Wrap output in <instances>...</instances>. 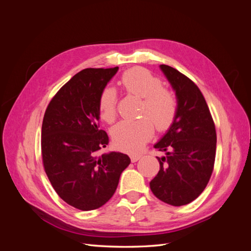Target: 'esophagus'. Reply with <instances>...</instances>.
I'll use <instances>...</instances> for the list:
<instances>
[{
  "label": "esophagus",
  "instance_id": "esophagus-1",
  "mask_svg": "<svg viewBox=\"0 0 251 251\" xmlns=\"http://www.w3.org/2000/svg\"><path fill=\"white\" fill-rule=\"evenodd\" d=\"M141 157H142V156H141L140 154H133V155H131V161H132V162L138 161Z\"/></svg>",
  "mask_w": 251,
  "mask_h": 251
}]
</instances>
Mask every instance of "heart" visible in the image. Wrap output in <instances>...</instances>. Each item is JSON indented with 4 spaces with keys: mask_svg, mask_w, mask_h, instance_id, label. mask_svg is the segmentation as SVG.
<instances>
[{
    "mask_svg": "<svg viewBox=\"0 0 251 251\" xmlns=\"http://www.w3.org/2000/svg\"><path fill=\"white\" fill-rule=\"evenodd\" d=\"M128 95L143 98L137 120L121 121L113 128L115 146L126 151H137L158 131H166L174 124L178 113V100L163 81L144 68L135 67L125 71L118 81ZM118 95L115 89L104 88L98 100L100 117L108 124L117 118ZM155 126H154L153 125Z\"/></svg>",
    "mask_w": 251,
    "mask_h": 251,
    "instance_id": "1",
    "label": "heart"
}]
</instances>
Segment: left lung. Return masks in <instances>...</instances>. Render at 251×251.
<instances>
[{
	"mask_svg": "<svg viewBox=\"0 0 251 251\" xmlns=\"http://www.w3.org/2000/svg\"><path fill=\"white\" fill-rule=\"evenodd\" d=\"M160 68L176 91L178 113L168 133L155 144L166 156L157 157L160 170L150 187L159 200L181 206L198 198L211 177L216 126L198 86L173 67Z\"/></svg>",
	"mask_w": 251,
	"mask_h": 251,
	"instance_id": "1",
	"label": "left lung"
}]
</instances>
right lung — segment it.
Wrapping results in <instances>:
<instances>
[{
    "label": "right lung",
    "instance_id": "obj_1",
    "mask_svg": "<svg viewBox=\"0 0 251 251\" xmlns=\"http://www.w3.org/2000/svg\"><path fill=\"white\" fill-rule=\"evenodd\" d=\"M115 68H88L53 96L42 126L44 170L56 194L79 210L101 207L115 193L127 155L112 151L100 157L108 134L100 128L98 100Z\"/></svg>",
    "mask_w": 251,
    "mask_h": 251
}]
</instances>
